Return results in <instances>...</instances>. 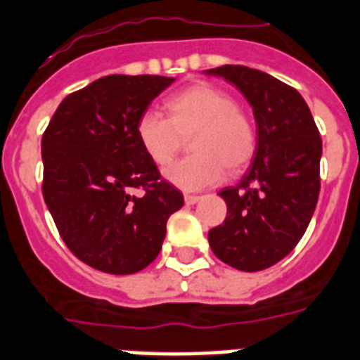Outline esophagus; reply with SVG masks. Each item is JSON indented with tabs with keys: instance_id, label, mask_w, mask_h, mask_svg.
Returning a JSON list of instances; mask_svg holds the SVG:
<instances>
[{
	"instance_id": "1",
	"label": "esophagus",
	"mask_w": 360,
	"mask_h": 360,
	"mask_svg": "<svg viewBox=\"0 0 360 360\" xmlns=\"http://www.w3.org/2000/svg\"><path fill=\"white\" fill-rule=\"evenodd\" d=\"M200 200V196H194V194H185V204L186 205H194Z\"/></svg>"
}]
</instances>
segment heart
Segmentation results:
<instances>
[{
  "label": "heart",
  "mask_w": 360,
  "mask_h": 360,
  "mask_svg": "<svg viewBox=\"0 0 360 360\" xmlns=\"http://www.w3.org/2000/svg\"><path fill=\"white\" fill-rule=\"evenodd\" d=\"M168 119L147 111L136 124L137 141L153 164L166 168L191 137V155L166 169V179L183 191H202L245 169L257 153V128L226 90L198 82L164 101Z\"/></svg>",
  "instance_id": "obj_1"
}]
</instances>
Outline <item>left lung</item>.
Here are the masks:
<instances>
[{"mask_svg":"<svg viewBox=\"0 0 360 360\" xmlns=\"http://www.w3.org/2000/svg\"><path fill=\"white\" fill-rule=\"evenodd\" d=\"M234 84L253 107L257 153L236 186L219 196L226 219L210 230L211 251L241 271L270 268L296 247L319 198V130L308 103L292 86L245 65L205 71Z\"/></svg>","mask_w":360,"mask_h":360,"instance_id":"obj_1","label":"left lung"}]
</instances>
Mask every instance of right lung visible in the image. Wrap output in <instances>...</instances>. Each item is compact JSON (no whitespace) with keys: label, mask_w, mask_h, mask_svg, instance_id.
Masks as SVG:
<instances>
[{"label":"right lung","mask_w":360,"mask_h":360,"mask_svg":"<svg viewBox=\"0 0 360 360\" xmlns=\"http://www.w3.org/2000/svg\"><path fill=\"white\" fill-rule=\"evenodd\" d=\"M107 75L60 103L41 139L43 198L71 253L96 270L128 276L158 257L183 194L160 177L137 141V119L174 82ZM141 188L143 197L131 191Z\"/></svg>","instance_id":"1"}]
</instances>
